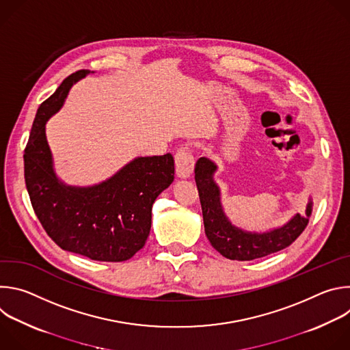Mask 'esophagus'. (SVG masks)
Masks as SVG:
<instances>
[{
  "label": "esophagus",
  "instance_id": "34e87169",
  "mask_svg": "<svg viewBox=\"0 0 350 350\" xmlns=\"http://www.w3.org/2000/svg\"><path fill=\"white\" fill-rule=\"evenodd\" d=\"M176 174L180 178H188L193 170V155L187 146L180 148L176 154Z\"/></svg>",
  "mask_w": 350,
  "mask_h": 350
}]
</instances>
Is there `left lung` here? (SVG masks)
I'll return each mask as SVG.
<instances>
[{
    "label": "left lung",
    "instance_id": "obj_1",
    "mask_svg": "<svg viewBox=\"0 0 350 350\" xmlns=\"http://www.w3.org/2000/svg\"><path fill=\"white\" fill-rule=\"evenodd\" d=\"M217 165L199 158L195 165V183L202 206L205 234L216 251L231 260H254L289 246L306 228L313 211L312 198L304 215H293L284 226L265 232L246 231L234 226L226 216L220 187L215 181Z\"/></svg>",
    "mask_w": 350,
    "mask_h": 350
}]
</instances>
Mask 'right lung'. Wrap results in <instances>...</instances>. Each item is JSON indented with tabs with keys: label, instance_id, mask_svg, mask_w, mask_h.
Masks as SVG:
<instances>
[{
	"label": "right lung",
	"instance_id": "add662e5",
	"mask_svg": "<svg viewBox=\"0 0 350 350\" xmlns=\"http://www.w3.org/2000/svg\"><path fill=\"white\" fill-rule=\"evenodd\" d=\"M90 73L70 75L40 105L23 155L25 181L36 216L64 251L98 262H124L145 245L155 199L174 180V159L170 154L138 157L88 187L58 178L45 123L64 107L72 85Z\"/></svg>",
	"mask_w": 350,
	"mask_h": 350
}]
</instances>
